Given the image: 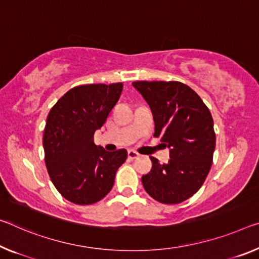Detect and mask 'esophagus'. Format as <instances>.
Instances as JSON below:
<instances>
[{
    "label": "esophagus",
    "instance_id": "34e87169",
    "mask_svg": "<svg viewBox=\"0 0 259 259\" xmlns=\"http://www.w3.org/2000/svg\"><path fill=\"white\" fill-rule=\"evenodd\" d=\"M138 157H139V154L137 153L136 151H134V150H130V151H128V158H129L130 160L137 159Z\"/></svg>",
    "mask_w": 259,
    "mask_h": 259
}]
</instances>
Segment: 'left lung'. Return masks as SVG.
<instances>
[{
	"label": "left lung",
	"instance_id": "left-lung-1",
	"mask_svg": "<svg viewBox=\"0 0 259 259\" xmlns=\"http://www.w3.org/2000/svg\"><path fill=\"white\" fill-rule=\"evenodd\" d=\"M149 104L154 137L169 147L167 163L151 157L152 169L143 187L162 204L182 203L199 190L211 169L215 134L210 110L194 90L181 81H134Z\"/></svg>",
	"mask_w": 259,
	"mask_h": 259
}]
</instances>
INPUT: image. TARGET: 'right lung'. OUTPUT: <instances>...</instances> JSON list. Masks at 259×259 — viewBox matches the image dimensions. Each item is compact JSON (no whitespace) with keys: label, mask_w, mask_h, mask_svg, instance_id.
Segmentation results:
<instances>
[{"label":"right lung","mask_w":259,"mask_h":259,"mask_svg":"<svg viewBox=\"0 0 259 259\" xmlns=\"http://www.w3.org/2000/svg\"><path fill=\"white\" fill-rule=\"evenodd\" d=\"M123 84L76 86L49 112L42 138L45 162L53 184L69 202L90 205L112 190L128 152H107L93 142L96 130L116 105Z\"/></svg>","instance_id":"add662e5"}]
</instances>
